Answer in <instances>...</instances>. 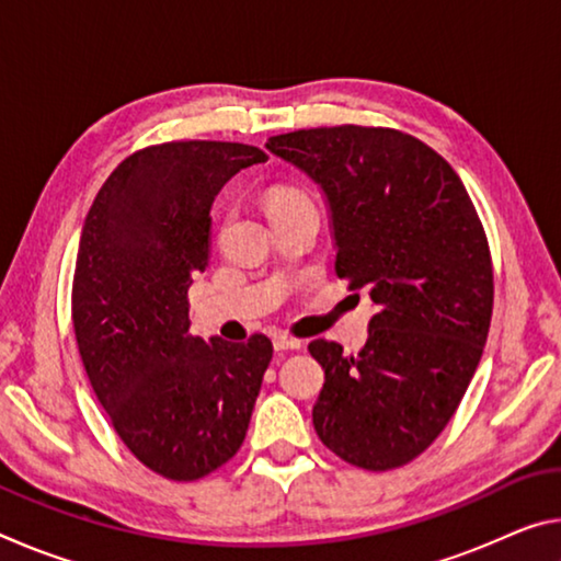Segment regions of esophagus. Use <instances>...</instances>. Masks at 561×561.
Here are the masks:
<instances>
[{
  "label": "esophagus",
  "instance_id": "1",
  "mask_svg": "<svg viewBox=\"0 0 561 561\" xmlns=\"http://www.w3.org/2000/svg\"><path fill=\"white\" fill-rule=\"evenodd\" d=\"M274 348L277 351H299L301 348V341L287 336V334H277L274 336Z\"/></svg>",
  "mask_w": 561,
  "mask_h": 561
}]
</instances>
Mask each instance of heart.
Masks as SVG:
<instances>
[{
    "mask_svg": "<svg viewBox=\"0 0 561 561\" xmlns=\"http://www.w3.org/2000/svg\"><path fill=\"white\" fill-rule=\"evenodd\" d=\"M264 210L267 215H279V213H294V210H317L314 201L307 190L297 185H272L264 190Z\"/></svg>",
    "mask_w": 561,
    "mask_h": 561,
    "instance_id": "1",
    "label": "heart"
}]
</instances>
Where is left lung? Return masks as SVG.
<instances>
[{
  "mask_svg": "<svg viewBox=\"0 0 561 561\" xmlns=\"http://www.w3.org/2000/svg\"><path fill=\"white\" fill-rule=\"evenodd\" d=\"M267 148L324 190L336 274L376 304L358 354L309 344L324 368L314 431L356 468H401L450 423L485 348L495 282L478 210L448 160L403 130L346 123Z\"/></svg>",
  "mask_w": 561,
  "mask_h": 561,
  "instance_id": "8db88e82",
  "label": "left lung"
}]
</instances>
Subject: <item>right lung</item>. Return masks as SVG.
I'll use <instances>...</instances> for the list:
<instances>
[{"label":"right lung","instance_id":"obj_1","mask_svg":"<svg viewBox=\"0 0 561 561\" xmlns=\"http://www.w3.org/2000/svg\"><path fill=\"white\" fill-rule=\"evenodd\" d=\"M254 146L173 140L128 156L99 190L76 254L71 319L93 393L136 458L193 482L232 458L272 341L190 334L187 289L210 260V207Z\"/></svg>","mask_w":561,"mask_h":561}]
</instances>
